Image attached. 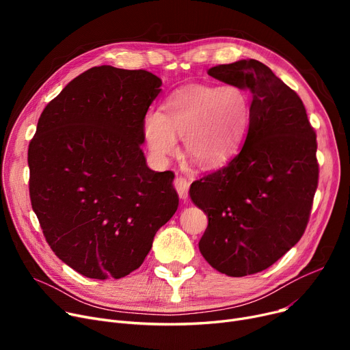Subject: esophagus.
I'll return each instance as SVG.
<instances>
[{
	"instance_id": "1",
	"label": "esophagus",
	"mask_w": 350,
	"mask_h": 350,
	"mask_svg": "<svg viewBox=\"0 0 350 350\" xmlns=\"http://www.w3.org/2000/svg\"><path fill=\"white\" fill-rule=\"evenodd\" d=\"M174 187H176V190L178 193V197L181 200L186 201L187 197H189V187H190L189 180H186L185 177H177L174 180Z\"/></svg>"
}]
</instances>
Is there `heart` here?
<instances>
[{"instance_id":"obj_1","label":"heart","mask_w":350,"mask_h":350,"mask_svg":"<svg viewBox=\"0 0 350 350\" xmlns=\"http://www.w3.org/2000/svg\"><path fill=\"white\" fill-rule=\"evenodd\" d=\"M251 102L235 85H196L170 95L159 110L147 112L143 135L152 157L163 163L176 150L181 137V156L198 169L226 161L240 146L250 123Z\"/></svg>"}]
</instances>
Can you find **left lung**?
<instances>
[{
  "instance_id": "1",
  "label": "left lung",
  "mask_w": 350,
  "mask_h": 350,
  "mask_svg": "<svg viewBox=\"0 0 350 350\" xmlns=\"http://www.w3.org/2000/svg\"><path fill=\"white\" fill-rule=\"evenodd\" d=\"M210 77L251 95L243 149L223 169L190 186L208 217L198 248L228 277L267 269L306 228L318 187L317 135L301 98L256 59L217 65Z\"/></svg>"
}]
</instances>
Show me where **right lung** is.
<instances>
[{"label": "right lung", "mask_w": 350, "mask_h": 350, "mask_svg": "<svg viewBox=\"0 0 350 350\" xmlns=\"http://www.w3.org/2000/svg\"><path fill=\"white\" fill-rule=\"evenodd\" d=\"M160 86L143 69L95 66L41 113L28 149L32 210L55 255L83 277L137 269L178 207L174 174L150 170L140 147Z\"/></svg>", "instance_id": "right-lung-1"}]
</instances>
